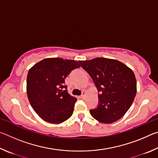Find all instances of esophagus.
Masks as SVG:
<instances>
[{
	"instance_id": "1",
	"label": "esophagus",
	"mask_w": 158,
	"mask_h": 158,
	"mask_svg": "<svg viewBox=\"0 0 158 158\" xmlns=\"http://www.w3.org/2000/svg\"><path fill=\"white\" fill-rule=\"evenodd\" d=\"M85 92L83 91L82 94L81 95V96H80V98H81V99H84L85 98Z\"/></svg>"
}]
</instances>
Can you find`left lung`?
<instances>
[{"label":"left lung","instance_id":"1","mask_svg":"<svg viewBox=\"0 0 158 158\" xmlns=\"http://www.w3.org/2000/svg\"><path fill=\"white\" fill-rule=\"evenodd\" d=\"M91 77L98 94V105L91 116L103 123H112L124 116L137 93V81L132 69L118 60L105 58L79 61Z\"/></svg>","mask_w":158,"mask_h":158}]
</instances>
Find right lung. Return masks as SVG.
Instances as JSON below:
<instances>
[{
	"instance_id": "1",
	"label": "right lung",
	"mask_w": 158,
	"mask_h": 158,
	"mask_svg": "<svg viewBox=\"0 0 158 158\" xmlns=\"http://www.w3.org/2000/svg\"><path fill=\"white\" fill-rule=\"evenodd\" d=\"M81 67L76 60L45 58L29 69L27 95L38 116L48 123H60L73 115L77 99L69 94L65 79Z\"/></svg>"
}]
</instances>
